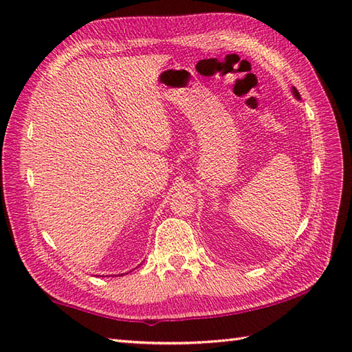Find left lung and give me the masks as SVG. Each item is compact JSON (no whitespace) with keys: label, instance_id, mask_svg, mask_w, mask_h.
I'll return each instance as SVG.
<instances>
[{"label":"left lung","instance_id":"left-lung-1","mask_svg":"<svg viewBox=\"0 0 352 352\" xmlns=\"http://www.w3.org/2000/svg\"><path fill=\"white\" fill-rule=\"evenodd\" d=\"M294 95H295V96H296V98H300V92H298V91H296V89H295V87H294Z\"/></svg>","mask_w":352,"mask_h":352}]
</instances>
